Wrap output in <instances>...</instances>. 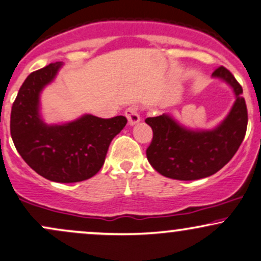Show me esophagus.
<instances>
[{"label":"esophagus","mask_w":261,"mask_h":261,"mask_svg":"<svg viewBox=\"0 0 261 261\" xmlns=\"http://www.w3.org/2000/svg\"><path fill=\"white\" fill-rule=\"evenodd\" d=\"M124 115H125V117H127V119H128V123H129V125L137 124L138 122L140 121V115H139V111H138V107L137 106L128 107V109L125 110Z\"/></svg>","instance_id":"34e87169"}]
</instances>
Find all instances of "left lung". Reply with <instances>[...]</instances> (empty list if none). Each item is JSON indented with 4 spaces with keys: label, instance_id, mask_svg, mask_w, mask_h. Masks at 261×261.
<instances>
[{
    "label": "left lung",
    "instance_id": "8db88e82",
    "mask_svg": "<svg viewBox=\"0 0 261 261\" xmlns=\"http://www.w3.org/2000/svg\"><path fill=\"white\" fill-rule=\"evenodd\" d=\"M213 78L229 85L236 97L228 115L215 128H187L167 113L145 119L154 133L146 158L162 176L179 180L209 177L233 158L243 142L248 124L243 89L222 66L214 70Z\"/></svg>",
    "mask_w": 261,
    "mask_h": 261
}]
</instances>
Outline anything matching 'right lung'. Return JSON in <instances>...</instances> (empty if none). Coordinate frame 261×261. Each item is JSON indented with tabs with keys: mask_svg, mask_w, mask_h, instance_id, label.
<instances>
[{
	"mask_svg": "<svg viewBox=\"0 0 261 261\" xmlns=\"http://www.w3.org/2000/svg\"><path fill=\"white\" fill-rule=\"evenodd\" d=\"M61 67V62L50 63L28 75L12 106L11 136L17 151L36 173L54 182L74 183L99 172L110 144L127 118L83 115L67 123H45L40 95Z\"/></svg>",
	"mask_w": 261,
	"mask_h": 261,
	"instance_id": "add662e5",
	"label": "right lung"
}]
</instances>
